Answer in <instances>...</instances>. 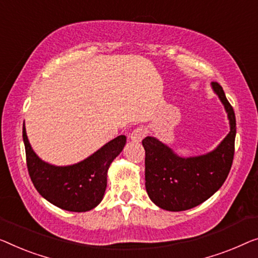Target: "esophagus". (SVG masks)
I'll return each mask as SVG.
<instances>
[{"instance_id":"obj_1","label":"esophagus","mask_w":258,"mask_h":258,"mask_svg":"<svg viewBox=\"0 0 258 258\" xmlns=\"http://www.w3.org/2000/svg\"><path fill=\"white\" fill-rule=\"evenodd\" d=\"M146 136V130L144 127H137L130 134V139L133 142H140Z\"/></svg>"}]
</instances>
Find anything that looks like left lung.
<instances>
[{
  "label": "left lung",
  "mask_w": 258,
  "mask_h": 258,
  "mask_svg": "<svg viewBox=\"0 0 258 258\" xmlns=\"http://www.w3.org/2000/svg\"><path fill=\"white\" fill-rule=\"evenodd\" d=\"M229 120V133L212 152L183 157L154 137L142 140L146 191L160 209L179 212L201 205L217 192L227 178L234 157L235 113L217 82L211 83Z\"/></svg>",
  "instance_id": "8db88e82"
}]
</instances>
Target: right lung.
<instances>
[{
    "mask_svg": "<svg viewBox=\"0 0 258 258\" xmlns=\"http://www.w3.org/2000/svg\"><path fill=\"white\" fill-rule=\"evenodd\" d=\"M23 141L29 175L41 197L59 209L87 212L95 209L104 197L107 170L124 149L126 137L114 138L87 159L71 166H54L41 160L31 147L25 124Z\"/></svg>",
    "mask_w": 258,
    "mask_h": 258,
    "instance_id": "obj_1",
    "label": "right lung"
}]
</instances>
